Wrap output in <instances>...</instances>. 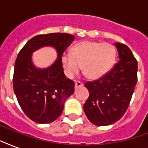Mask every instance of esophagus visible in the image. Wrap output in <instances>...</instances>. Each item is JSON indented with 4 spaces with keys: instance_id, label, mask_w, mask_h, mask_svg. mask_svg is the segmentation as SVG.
<instances>
[{
    "instance_id": "esophagus-1",
    "label": "esophagus",
    "mask_w": 148,
    "mask_h": 148,
    "mask_svg": "<svg viewBox=\"0 0 148 148\" xmlns=\"http://www.w3.org/2000/svg\"><path fill=\"white\" fill-rule=\"evenodd\" d=\"M84 85V84L81 81H75V88H80V87H82Z\"/></svg>"
}]
</instances>
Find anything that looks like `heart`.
Instances as JSON below:
<instances>
[{"label": "heart", "instance_id": "1", "mask_svg": "<svg viewBox=\"0 0 148 148\" xmlns=\"http://www.w3.org/2000/svg\"><path fill=\"white\" fill-rule=\"evenodd\" d=\"M116 59V49L110 43L84 40L61 56L64 71L72 78L82 70L90 79H98L110 71Z\"/></svg>", "mask_w": 148, "mask_h": 148}]
</instances>
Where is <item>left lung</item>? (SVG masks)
Masks as SVG:
<instances>
[{"instance_id": "1", "label": "left lung", "mask_w": 148, "mask_h": 148, "mask_svg": "<svg viewBox=\"0 0 148 148\" xmlns=\"http://www.w3.org/2000/svg\"><path fill=\"white\" fill-rule=\"evenodd\" d=\"M119 61L98 80L84 86L89 97L84 104L88 120L97 126L117 122L126 112L138 82V61L127 45L114 43Z\"/></svg>"}]
</instances>
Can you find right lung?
Returning <instances> with one entry per match:
<instances>
[{"label":"right lung","mask_w":148,"mask_h":148,"mask_svg":"<svg viewBox=\"0 0 148 148\" xmlns=\"http://www.w3.org/2000/svg\"><path fill=\"white\" fill-rule=\"evenodd\" d=\"M74 40L72 34H40L29 40L17 57L13 77L15 95L24 113L33 121L48 124L60 117L67 97L74 94V82L64 73L61 56ZM55 48L58 59L41 69L34 66L32 53L43 47Z\"/></svg>","instance_id":"1"}]
</instances>
